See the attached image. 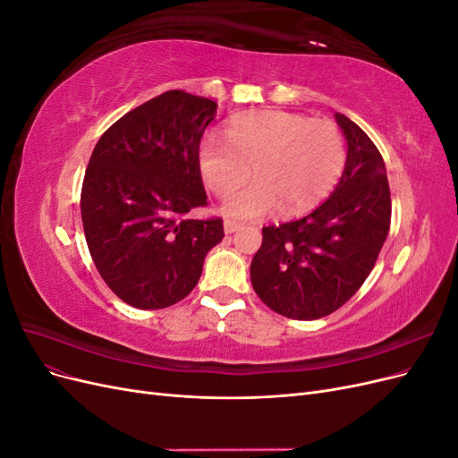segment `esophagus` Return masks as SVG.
<instances>
[{
	"label": "esophagus",
	"mask_w": 458,
	"mask_h": 458,
	"mask_svg": "<svg viewBox=\"0 0 458 458\" xmlns=\"http://www.w3.org/2000/svg\"><path fill=\"white\" fill-rule=\"evenodd\" d=\"M224 229H225V233H227V234H231V233H234V231H239V229H241V224H237V221H233V219H225Z\"/></svg>",
	"instance_id": "obj_1"
}]
</instances>
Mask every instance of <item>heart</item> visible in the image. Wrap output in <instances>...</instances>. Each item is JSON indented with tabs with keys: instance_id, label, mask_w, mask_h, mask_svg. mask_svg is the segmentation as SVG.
Listing matches in <instances>:
<instances>
[{
	"instance_id": "b5f03b06",
	"label": "heart",
	"mask_w": 458,
	"mask_h": 458,
	"mask_svg": "<svg viewBox=\"0 0 458 458\" xmlns=\"http://www.w3.org/2000/svg\"><path fill=\"white\" fill-rule=\"evenodd\" d=\"M227 140L208 135L199 147V170L216 197L237 192L225 212L256 219L279 208L283 216L311 210L335 189L345 168V141L330 120L284 110H254L234 116Z\"/></svg>"
}]
</instances>
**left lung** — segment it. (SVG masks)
Returning a JSON list of instances; mask_svg holds the SVG:
<instances>
[{
  "label": "left lung",
  "mask_w": 458,
  "mask_h": 458,
  "mask_svg": "<svg viewBox=\"0 0 458 458\" xmlns=\"http://www.w3.org/2000/svg\"><path fill=\"white\" fill-rule=\"evenodd\" d=\"M348 160L335 192L306 217L263 227L250 276L259 300L298 321L330 315L367 276L392 224L386 165L370 137L336 113Z\"/></svg>",
  "instance_id": "left-lung-1"
}]
</instances>
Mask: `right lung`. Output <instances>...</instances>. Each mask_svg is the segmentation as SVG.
<instances>
[{"mask_svg":"<svg viewBox=\"0 0 458 458\" xmlns=\"http://www.w3.org/2000/svg\"><path fill=\"white\" fill-rule=\"evenodd\" d=\"M217 103L182 89L130 110L97 141L81 185V224L97 271L137 310H162L197 286L224 219L206 206L199 147Z\"/></svg>","mask_w":458,"mask_h":458,"instance_id":"obj_1","label":"right lung"}]
</instances>
